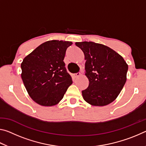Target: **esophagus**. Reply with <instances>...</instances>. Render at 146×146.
Here are the masks:
<instances>
[{"label":"esophagus","instance_id":"obj_1","mask_svg":"<svg viewBox=\"0 0 146 146\" xmlns=\"http://www.w3.org/2000/svg\"><path fill=\"white\" fill-rule=\"evenodd\" d=\"M80 75V73H76L73 74V77L74 78H77L78 76H79Z\"/></svg>","mask_w":146,"mask_h":146}]
</instances>
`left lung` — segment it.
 <instances>
[{
	"mask_svg": "<svg viewBox=\"0 0 146 146\" xmlns=\"http://www.w3.org/2000/svg\"><path fill=\"white\" fill-rule=\"evenodd\" d=\"M85 56V75L89 80L82 91L90 104L104 106L113 102L127 80L128 66L122 56L113 49L93 42H76Z\"/></svg>",
	"mask_w": 146,
	"mask_h": 146,
	"instance_id": "left-lung-1",
	"label": "left lung"
}]
</instances>
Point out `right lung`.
<instances>
[{
  "instance_id": "1",
  "label": "right lung",
  "mask_w": 146,
  "mask_h": 146,
  "mask_svg": "<svg viewBox=\"0 0 146 146\" xmlns=\"http://www.w3.org/2000/svg\"><path fill=\"white\" fill-rule=\"evenodd\" d=\"M72 44L70 41H47L24 58L21 77L29 97L39 105L57 104L72 84L64 62L66 49Z\"/></svg>"
}]
</instances>
